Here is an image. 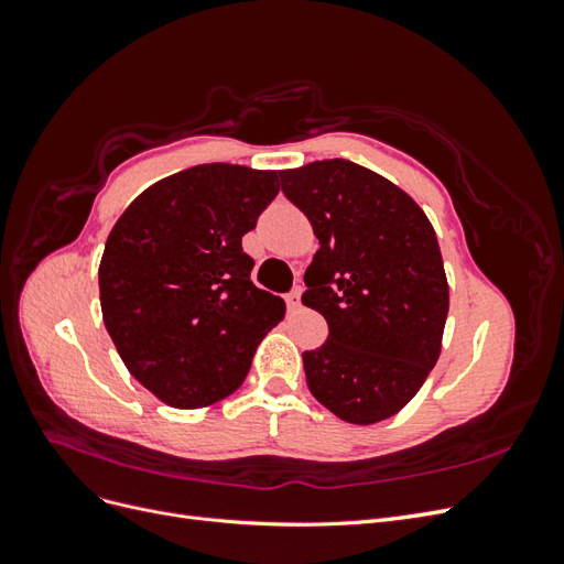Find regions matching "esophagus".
<instances>
[{"label":"esophagus","instance_id":"esophagus-1","mask_svg":"<svg viewBox=\"0 0 564 564\" xmlns=\"http://www.w3.org/2000/svg\"><path fill=\"white\" fill-rule=\"evenodd\" d=\"M286 305H289V311H299V305H301V286H296L292 294H286Z\"/></svg>","mask_w":564,"mask_h":564}]
</instances>
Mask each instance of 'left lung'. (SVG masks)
<instances>
[{"label": "left lung", "mask_w": 564, "mask_h": 564, "mask_svg": "<svg viewBox=\"0 0 564 564\" xmlns=\"http://www.w3.org/2000/svg\"><path fill=\"white\" fill-rule=\"evenodd\" d=\"M280 178L319 240L303 305L324 315L329 336L303 352L308 388L348 423L395 416L435 367L449 313L431 220L402 187L348 160Z\"/></svg>", "instance_id": "8db88e82"}]
</instances>
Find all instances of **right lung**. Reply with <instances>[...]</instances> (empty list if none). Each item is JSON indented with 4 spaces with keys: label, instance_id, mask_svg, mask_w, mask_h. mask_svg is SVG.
Masks as SVG:
<instances>
[{
    "label": "right lung",
    "instance_id": "add662e5",
    "mask_svg": "<svg viewBox=\"0 0 564 564\" xmlns=\"http://www.w3.org/2000/svg\"><path fill=\"white\" fill-rule=\"evenodd\" d=\"M280 193L278 172L197 164L152 183L112 226L100 311L131 377L176 409L228 398L284 319L251 282L242 237Z\"/></svg>",
    "mask_w": 564,
    "mask_h": 564
}]
</instances>
